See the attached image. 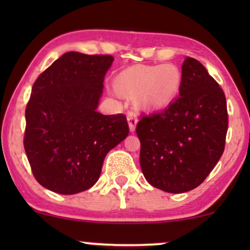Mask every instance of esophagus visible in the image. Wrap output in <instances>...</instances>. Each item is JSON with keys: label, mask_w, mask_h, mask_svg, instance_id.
Instances as JSON below:
<instances>
[{"label": "esophagus", "mask_w": 250, "mask_h": 250, "mask_svg": "<svg viewBox=\"0 0 250 250\" xmlns=\"http://www.w3.org/2000/svg\"><path fill=\"white\" fill-rule=\"evenodd\" d=\"M127 119H128V123H129V129H130V131H134L135 128H136L137 121H139V120H137V114L133 110L128 111Z\"/></svg>", "instance_id": "obj_1"}]
</instances>
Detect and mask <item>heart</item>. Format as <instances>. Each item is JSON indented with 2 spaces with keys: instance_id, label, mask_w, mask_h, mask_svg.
<instances>
[{
  "instance_id": "b5f03b06",
  "label": "heart",
  "mask_w": 250,
  "mask_h": 250,
  "mask_svg": "<svg viewBox=\"0 0 250 250\" xmlns=\"http://www.w3.org/2000/svg\"><path fill=\"white\" fill-rule=\"evenodd\" d=\"M182 73L173 63L160 65H133L117 76V87L123 93L141 94L149 108H162L179 93Z\"/></svg>"
}]
</instances>
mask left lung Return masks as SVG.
Wrapping results in <instances>:
<instances>
[{
  "instance_id": "8db88e82",
  "label": "left lung",
  "mask_w": 250,
  "mask_h": 250,
  "mask_svg": "<svg viewBox=\"0 0 250 250\" xmlns=\"http://www.w3.org/2000/svg\"><path fill=\"white\" fill-rule=\"evenodd\" d=\"M179 95L165 110L142 115L136 125L146 180L173 194L206 180L222 156L228 130L225 93L193 57L183 62Z\"/></svg>"
}]
</instances>
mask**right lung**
Here are the masks:
<instances>
[{
    "label": "right lung",
    "instance_id": "obj_1",
    "mask_svg": "<svg viewBox=\"0 0 250 250\" xmlns=\"http://www.w3.org/2000/svg\"><path fill=\"white\" fill-rule=\"evenodd\" d=\"M111 55L69 51L37 77L25 108L24 150L37 182L71 195L99 180L105 155L129 134L123 114L96 110Z\"/></svg>",
    "mask_w": 250,
    "mask_h": 250
}]
</instances>
